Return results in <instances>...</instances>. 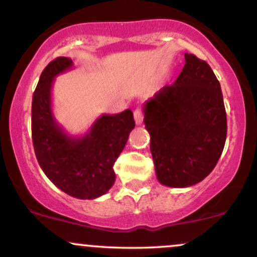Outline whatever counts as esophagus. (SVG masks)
Instances as JSON below:
<instances>
[{"mask_svg":"<svg viewBox=\"0 0 257 257\" xmlns=\"http://www.w3.org/2000/svg\"><path fill=\"white\" fill-rule=\"evenodd\" d=\"M134 119L137 124H141V123H143L144 113L141 112V110H139V108H137V110L134 111Z\"/></svg>","mask_w":257,"mask_h":257,"instance_id":"1","label":"esophagus"}]
</instances>
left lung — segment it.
Returning <instances> with one entry per match:
<instances>
[{"label": "left lung", "instance_id": "left-lung-1", "mask_svg": "<svg viewBox=\"0 0 257 257\" xmlns=\"http://www.w3.org/2000/svg\"><path fill=\"white\" fill-rule=\"evenodd\" d=\"M175 83L164 85L144 106L156 175L168 187H190L216 166L227 135L222 91L213 70L193 54Z\"/></svg>", "mask_w": 257, "mask_h": 257}]
</instances>
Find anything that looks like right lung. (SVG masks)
<instances>
[{
    "label": "right lung",
    "mask_w": 257,
    "mask_h": 257,
    "mask_svg": "<svg viewBox=\"0 0 257 257\" xmlns=\"http://www.w3.org/2000/svg\"><path fill=\"white\" fill-rule=\"evenodd\" d=\"M72 67L71 59L59 57L41 73L32 96V143L41 169L58 188L75 198L95 199L113 186V164L135 122L125 110L100 116L82 137L67 134L53 113L52 89L55 77Z\"/></svg>",
    "instance_id": "right-lung-1"
}]
</instances>
